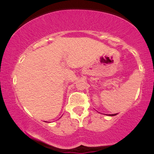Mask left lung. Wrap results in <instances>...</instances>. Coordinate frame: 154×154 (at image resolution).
I'll return each instance as SVG.
<instances>
[{"mask_svg":"<svg viewBox=\"0 0 154 154\" xmlns=\"http://www.w3.org/2000/svg\"><path fill=\"white\" fill-rule=\"evenodd\" d=\"M115 115H116V114H111H111H110V115H109V116H115Z\"/></svg>","mask_w":154,"mask_h":154,"instance_id":"left-lung-1","label":"left lung"}]
</instances>
